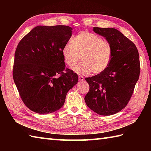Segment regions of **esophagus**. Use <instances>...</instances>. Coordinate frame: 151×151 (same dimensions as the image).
<instances>
[{
  "label": "esophagus",
  "instance_id": "34e87169",
  "mask_svg": "<svg viewBox=\"0 0 151 151\" xmlns=\"http://www.w3.org/2000/svg\"><path fill=\"white\" fill-rule=\"evenodd\" d=\"M84 79H85V78H84L83 76H78V81H84Z\"/></svg>",
  "mask_w": 151,
  "mask_h": 151
}]
</instances>
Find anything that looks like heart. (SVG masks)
<instances>
[{
	"label": "heart",
	"instance_id": "heart-1",
	"mask_svg": "<svg viewBox=\"0 0 151 151\" xmlns=\"http://www.w3.org/2000/svg\"><path fill=\"white\" fill-rule=\"evenodd\" d=\"M61 52L64 62L70 67L81 57L82 62L72 68L76 74L86 75L92 72L97 75L109 66L112 57V47L111 43L100 36L84 31L64 45Z\"/></svg>",
	"mask_w": 151,
	"mask_h": 151
}]
</instances>
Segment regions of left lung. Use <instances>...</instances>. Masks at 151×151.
I'll return each instance as SVG.
<instances>
[{
    "instance_id": "8db88e82",
    "label": "left lung",
    "mask_w": 151,
    "mask_h": 151,
    "mask_svg": "<svg viewBox=\"0 0 151 151\" xmlns=\"http://www.w3.org/2000/svg\"><path fill=\"white\" fill-rule=\"evenodd\" d=\"M112 47L111 61L99 75L85 78L89 85L85 101L89 109L101 115H112L127 105L140 75L139 54L136 46L114 28L94 27Z\"/></svg>"
}]
</instances>
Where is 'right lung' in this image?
<instances>
[{
	"mask_svg": "<svg viewBox=\"0 0 151 151\" xmlns=\"http://www.w3.org/2000/svg\"><path fill=\"white\" fill-rule=\"evenodd\" d=\"M72 30L65 25L37 26L17 46L14 82L22 101L32 111L48 114L58 111L68 91L78 83L77 74L65 68L61 52Z\"/></svg>",
	"mask_w": 151,
	"mask_h": 151,
	"instance_id": "obj_1",
	"label": "right lung"
}]
</instances>
